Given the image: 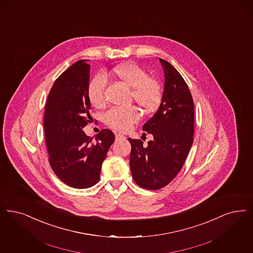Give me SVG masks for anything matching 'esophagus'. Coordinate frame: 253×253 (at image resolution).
Segmentation results:
<instances>
[{"label": "esophagus", "instance_id": "1", "mask_svg": "<svg viewBox=\"0 0 253 253\" xmlns=\"http://www.w3.org/2000/svg\"><path fill=\"white\" fill-rule=\"evenodd\" d=\"M123 138H125V136L122 134V133H116V139L117 140H119V139H123Z\"/></svg>", "mask_w": 253, "mask_h": 253}]
</instances>
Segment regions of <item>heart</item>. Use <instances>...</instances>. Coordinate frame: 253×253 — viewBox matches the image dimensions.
Returning <instances> with one entry per match:
<instances>
[{
  "label": "heart",
  "mask_w": 253,
  "mask_h": 253,
  "mask_svg": "<svg viewBox=\"0 0 253 253\" xmlns=\"http://www.w3.org/2000/svg\"><path fill=\"white\" fill-rule=\"evenodd\" d=\"M113 74L131 89V96L144 111H154L162 100V88L159 82L150 77L148 71L135 63H124L113 70ZM106 78L98 73L87 85V98L94 107L100 108L105 103ZM140 113L135 107H114L105 112L103 121L113 129L127 131L138 122Z\"/></svg>",
  "instance_id": "heart-1"
}]
</instances>
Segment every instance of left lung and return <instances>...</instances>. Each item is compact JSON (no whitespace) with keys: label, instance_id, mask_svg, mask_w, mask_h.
I'll list each match as a JSON object with an SVG mask.
<instances>
[{"label":"left lung","instance_id":"obj_1","mask_svg":"<svg viewBox=\"0 0 253 253\" xmlns=\"http://www.w3.org/2000/svg\"><path fill=\"white\" fill-rule=\"evenodd\" d=\"M160 63L165 74L162 101L142 127L153 139L143 146L140 139L128 138L132 178L150 190L171 182L181 170L194 140V103L188 85L168 61L160 58Z\"/></svg>","mask_w":253,"mask_h":253}]
</instances>
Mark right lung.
<instances>
[{
    "label": "right lung",
    "instance_id": "1",
    "mask_svg": "<svg viewBox=\"0 0 253 253\" xmlns=\"http://www.w3.org/2000/svg\"><path fill=\"white\" fill-rule=\"evenodd\" d=\"M77 61L55 80L46 102L44 131L49 162L61 181L84 189L100 180L101 164L115 134L101 130L92 141L83 128L89 122L87 98L90 66Z\"/></svg>",
    "mask_w": 253,
    "mask_h": 253
}]
</instances>
